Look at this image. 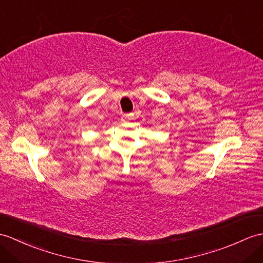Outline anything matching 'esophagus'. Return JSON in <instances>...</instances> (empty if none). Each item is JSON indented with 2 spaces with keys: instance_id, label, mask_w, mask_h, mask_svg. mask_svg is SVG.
Segmentation results:
<instances>
[{
  "instance_id": "obj_1",
  "label": "esophagus",
  "mask_w": 263,
  "mask_h": 263,
  "mask_svg": "<svg viewBox=\"0 0 263 263\" xmlns=\"http://www.w3.org/2000/svg\"><path fill=\"white\" fill-rule=\"evenodd\" d=\"M133 113H129V114H124L123 117H122V120L123 121H130V120H132L133 119Z\"/></svg>"
}]
</instances>
